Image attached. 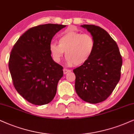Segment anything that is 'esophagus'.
Masks as SVG:
<instances>
[{"label": "esophagus", "instance_id": "1", "mask_svg": "<svg viewBox=\"0 0 134 134\" xmlns=\"http://www.w3.org/2000/svg\"><path fill=\"white\" fill-rule=\"evenodd\" d=\"M70 71H71V70H68V69H67V68H64L63 69V73L64 74V75H65V74L68 73V72H70Z\"/></svg>", "mask_w": 134, "mask_h": 134}]
</instances>
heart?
<instances>
[{"mask_svg": "<svg viewBox=\"0 0 134 134\" xmlns=\"http://www.w3.org/2000/svg\"><path fill=\"white\" fill-rule=\"evenodd\" d=\"M95 42L90 34L68 30L59 36L58 43L52 42L49 51L56 62H59L64 52L68 64L80 66L88 61L93 53Z\"/></svg>", "mask_w": 134, "mask_h": 134, "instance_id": "1", "label": "heart"}]
</instances>
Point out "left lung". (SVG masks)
Here are the masks:
<instances>
[{
	"mask_svg": "<svg viewBox=\"0 0 134 134\" xmlns=\"http://www.w3.org/2000/svg\"><path fill=\"white\" fill-rule=\"evenodd\" d=\"M95 42L88 61L73 70L75 90L82 100L97 104L106 99L119 81L122 59L116 42L105 30L94 25H81Z\"/></svg>",
	"mask_w": 134,
	"mask_h": 134,
	"instance_id": "obj_1",
	"label": "left lung"
}]
</instances>
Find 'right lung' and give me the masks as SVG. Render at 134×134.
I'll return each mask as SVG.
<instances>
[{
  "instance_id": "add662e5",
  "label": "right lung",
  "mask_w": 134,
  "mask_h": 134,
  "mask_svg": "<svg viewBox=\"0 0 134 134\" xmlns=\"http://www.w3.org/2000/svg\"><path fill=\"white\" fill-rule=\"evenodd\" d=\"M66 25L48 24L28 30L12 49L9 68L20 95L35 105L50 102L55 96L63 67L54 62L49 44L54 35Z\"/></svg>"
}]
</instances>
